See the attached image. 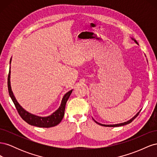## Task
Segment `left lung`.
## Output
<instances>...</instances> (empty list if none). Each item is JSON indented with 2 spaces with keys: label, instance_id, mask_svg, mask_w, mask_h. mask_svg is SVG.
Wrapping results in <instances>:
<instances>
[{
  "label": "left lung",
  "instance_id": "obj_1",
  "mask_svg": "<svg viewBox=\"0 0 157 157\" xmlns=\"http://www.w3.org/2000/svg\"><path fill=\"white\" fill-rule=\"evenodd\" d=\"M132 40H134V41H135V42H136V44H138V43H137V42L134 39H133V38H132ZM140 111H141V110L138 112V113H137V114H136V115L134 117H133L132 118H131V119L130 120H129V121H126V122H122V123H120V124H100V123H99V122H96V121H95L94 119V118H93V120L94 121V122H96V123H97V124H99V125H101V126H106V127H118V126H124V125H126V124H130V122H132L133 121H134V119H135V118L137 117V116H138V115H139V114H140Z\"/></svg>",
  "mask_w": 157,
  "mask_h": 157
}]
</instances>
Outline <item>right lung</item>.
I'll return each mask as SVG.
<instances>
[{
    "label": "right lung",
    "mask_w": 157,
    "mask_h": 157,
    "mask_svg": "<svg viewBox=\"0 0 157 157\" xmlns=\"http://www.w3.org/2000/svg\"><path fill=\"white\" fill-rule=\"evenodd\" d=\"M11 59H10V63H11ZM10 80V71H9L8 77V92L13 103H14V105H15V107L17 109L19 115H20V117L22 118V119L23 121H25L27 123H28V124L30 125L40 127V128H50L59 124V122L61 121V120L63 119V116H64L66 103H67L71 94L72 93L73 90H70V91H69L67 93H66L64 95L62 100H61V103L59 107L57 109L54 113H52L51 115L48 117H41L33 115V114L27 112L20 105V104L18 103L12 91Z\"/></svg>",
    "instance_id": "1"
}]
</instances>
